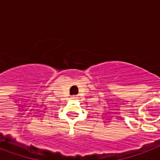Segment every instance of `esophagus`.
<instances>
[{"label": "esophagus", "mask_w": 160, "mask_h": 160, "mask_svg": "<svg viewBox=\"0 0 160 160\" xmlns=\"http://www.w3.org/2000/svg\"><path fill=\"white\" fill-rule=\"evenodd\" d=\"M72 99L73 100H76V99H77V97H76V96H72Z\"/></svg>", "instance_id": "esophagus-1"}]
</instances>
